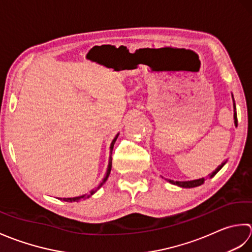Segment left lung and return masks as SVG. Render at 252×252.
<instances>
[{
  "label": "left lung",
  "mask_w": 252,
  "mask_h": 252,
  "mask_svg": "<svg viewBox=\"0 0 252 252\" xmlns=\"http://www.w3.org/2000/svg\"><path fill=\"white\" fill-rule=\"evenodd\" d=\"M234 109H235V113H234V120H235V125L237 126V113H236V106H235V103H234ZM226 162H223L220 165H219V167L215 169V171L210 175V177H213L215 174H217L220 168H222L224 166V164ZM205 179L204 178H200V179H194V181H189V182H174V181H169V183H172L174 185H177V186L179 187H183V188H192V187H197V186H200V185H202L204 183Z\"/></svg>",
  "instance_id": "1"
}]
</instances>
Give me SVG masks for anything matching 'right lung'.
Segmentation results:
<instances>
[{
    "mask_svg": "<svg viewBox=\"0 0 252 252\" xmlns=\"http://www.w3.org/2000/svg\"><path fill=\"white\" fill-rule=\"evenodd\" d=\"M117 137H119V135H116V137L114 138V139H113V141H112V143H111V157H110V161H109V166H107V171H106V175H105V177H104V179H103V182H102L99 186H97L94 190H91L90 191V193L89 194H85V196H81V197H75V198H61V200H63V201H67V202H73V201H76V202H78L79 200L81 199V198H84V199H87V198H89L91 194H94L97 189H99L102 185H103L104 183H105V181L107 179V177H109V175H110V173H111V168H112V150H113V147H114V143H115V141H116V139H117Z\"/></svg>",
    "mask_w": 252,
    "mask_h": 252,
    "instance_id": "1",
    "label": "right lung"
}]
</instances>
